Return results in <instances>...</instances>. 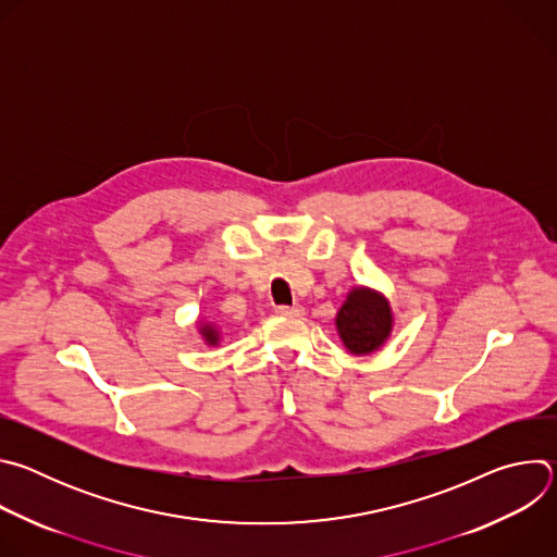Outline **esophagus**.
<instances>
[{
    "mask_svg": "<svg viewBox=\"0 0 557 557\" xmlns=\"http://www.w3.org/2000/svg\"><path fill=\"white\" fill-rule=\"evenodd\" d=\"M275 312L284 314V317H301L304 314V306H299V304H295V306H277Z\"/></svg>",
    "mask_w": 557,
    "mask_h": 557,
    "instance_id": "obj_1",
    "label": "esophagus"
}]
</instances>
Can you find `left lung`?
Returning <instances> with one entry per match:
<instances>
[{"label":"left lung","mask_w":557,"mask_h":557,"mask_svg":"<svg viewBox=\"0 0 557 557\" xmlns=\"http://www.w3.org/2000/svg\"><path fill=\"white\" fill-rule=\"evenodd\" d=\"M392 314L387 301L368 288L352 290L337 312V331L355 355L376 350L387 339Z\"/></svg>","instance_id":"obj_1"}]
</instances>
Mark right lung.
<instances>
[{"mask_svg":"<svg viewBox=\"0 0 557 557\" xmlns=\"http://www.w3.org/2000/svg\"><path fill=\"white\" fill-rule=\"evenodd\" d=\"M202 335H205V339H207L209 344H215V342H218V333H215L211 326H205V329H202Z\"/></svg>","mask_w":557,"mask_h":557,"instance_id":"obj_1","label":"right lung"}]
</instances>
